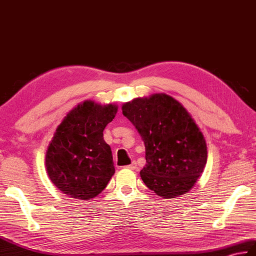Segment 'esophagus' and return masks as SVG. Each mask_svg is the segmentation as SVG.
<instances>
[{
	"mask_svg": "<svg viewBox=\"0 0 256 256\" xmlns=\"http://www.w3.org/2000/svg\"><path fill=\"white\" fill-rule=\"evenodd\" d=\"M128 169H132V170L138 169V164H136V162H133L132 164L128 166Z\"/></svg>",
	"mask_w": 256,
	"mask_h": 256,
	"instance_id": "34e87169",
	"label": "esophagus"
}]
</instances>
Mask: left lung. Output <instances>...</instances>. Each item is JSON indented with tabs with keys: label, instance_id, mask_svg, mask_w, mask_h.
I'll list each match as a JSON object with an SVG mask.
<instances>
[{
	"label": "left lung",
	"instance_id": "8db88e82",
	"mask_svg": "<svg viewBox=\"0 0 256 256\" xmlns=\"http://www.w3.org/2000/svg\"><path fill=\"white\" fill-rule=\"evenodd\" d=\"M122 114L145 144L140 176L146 186L164 198L188 192L204 171L207 146L186 109L169 94H155L124 104Z\"/></svg>",
	"mask_w": 256,
	"mask_h": 256
}]
</instances>
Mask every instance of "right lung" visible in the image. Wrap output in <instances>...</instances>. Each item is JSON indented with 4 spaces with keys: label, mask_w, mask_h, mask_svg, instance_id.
<instances>
[{
    "label": "right lung",
    "mask_w": 256,
    "mask_h": 256,
    "mask_svg": "<svg viewBox=\"0 0 256 256\" xmlns=\"http://www.w3.org/2000/svg\"><path fill=\"white\" fill-rule=\"evenodd\" d=\"M116 112V104L86 100L70 110L58 126L46 150V169L52 183L70 198H96L114 174L104 130Z\"/></svg>",
    "instance_id": "right-lung-1"
}]
</instances>
